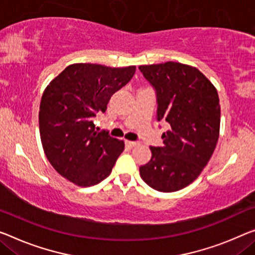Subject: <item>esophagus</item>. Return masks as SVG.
Listing matches in <instances>:
<instances>
[{"mask_svg":"<svg viewBox=\"0 0 255 255\" xmlns=\"http://www.w3.org/2000/svg\"><path fill=\"white\" fill-rule=\"evenodd\" d=\"M125 144H128V146L130 147H134L136 144H139L138 141H130V140H125Z\"/></svg>","mask_w":255,"mask_h":255,"instance_id":"34e87169","label":"esophagus"}]
</instances>
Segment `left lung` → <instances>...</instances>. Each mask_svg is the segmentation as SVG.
Here are the masks:
<instances>
[{"label":"left lung","mask_w":255,"mask_h":255,"mask_svg":"<svg viewBox=\"0 0 255 255\" xmlns=\"http://www.w3.org/2000/svg\"><path fill=\"white\" fill-rule=\"evenodd\" d=\"M156 93L157 122H165L163 147H150L151 158L140 175L152 189L172 193L201 174L217 146L220 104L213 84L191 66L167 61L140 66Z\"/></svg>","instance_id":"8db88e82"}]
</instances>
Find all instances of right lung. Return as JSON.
Listing matches in <instances>:
<instances>
[{"label": "right lung", "instance_id": "add662e5", "mask_svg": "<svg viewBox=\"0 0 255 255\" xmlns=\"http://www.w3.org/2000/svg\"><path fill=\"white\" fill-rule=\"evenodd\" d=\"M134 72L135 66L70 65L43 93L38 113L43 149L54 170L75 185L103 181L124 150L122 140L97 132L93 121Z\"/></svg>", "mask_w": 255, "mask_h": 255}]
</instances>
